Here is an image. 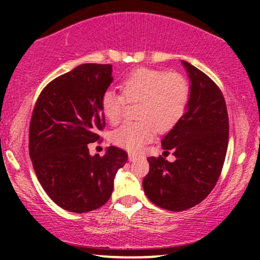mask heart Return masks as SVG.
Listing matches in <instances>:
<instances>
[{
    "label": "heart",
    "instance_id": "b5f03b06",
    "mask_svg": "<svg viewBox=\"0 0 260 260\" xmlns=\"http://www.w3.org/2000/svg\"><path fill=\"white\" fill-rule=\"evenodd\" d=\"M182 104L181 95L175 93L173 88H166L162 91L150 106H145L142 110V116L151 122H163L166 118L173 116L176 108ZM136 148V145H134Z\"/></svg>",
    "mask_w": 260,
    "mask_h": 260
}]
</instances>
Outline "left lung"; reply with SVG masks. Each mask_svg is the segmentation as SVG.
Returning <instances> with one entry per match:
<instances>
[{
    "instance_id": "obj_1",
    "label": "left lung",
    "mask_w": 260,
    "mask_h": 260,
    "mask_svg": "<svg viewBox=\"0 0 260 260\" xmlns=\"http://www.w3.org/2000/svg\"><path fill=\"white\" fill-rule=\"evenodd\" d=\"M112 66L83 63L55 78L39 95L29 126V156L38 180L59 207L86 213L111 198L113 180L125 165L120 148L97 147L104 129L103 98Z\"/></svg>"
}]
</instances>
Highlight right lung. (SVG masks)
<instances>
[{"mask_svg": "<svg viewBox=\"0 0 260 260\" xmlns=\"http://www.w3.org/2000/svg\"><path fill=\"white\" fill-rule=\"evenodd\" d=\"M186 112L162 140L172 150L148 159L143 180L149 200L173 212L191 208L207 198L221 173L229 145V115L219 87L201 71L189 70Z\"/></svg>", "mask_w": 260, "mask_h": 260, "instance_id": "obj_1", "label": "right lung"}]
</instances>
